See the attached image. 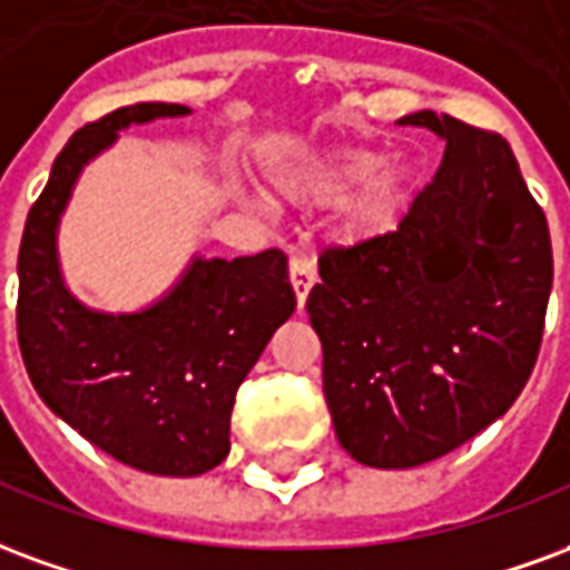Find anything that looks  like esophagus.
Here are the masks:
<instances>
[{"label": "esophagus", "mask_w": 570, "mask_h": 570, "mask_svg": "<svg viewBox=\"0 0 570 570\" xmlns=\"http://www.w3.org/2000/svg\"><path fill=\"white\" fill-rule=\"evenodd\" d=\"M288 276H291V288L297 294V306L306 303V294L315 285V264L313 257L306 255H294L288 264Z\"/></svg>", "instance_id": "34e87169"}]
</instances>
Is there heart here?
Segmentation results:
<instances>
[{
	"label": "heart",
	"instance_id": "1",
	"mask_svg": "<svg viewBox=\"0 0 570 570\" xmlns=\"http://www.w3.org/2000/svg\"><path fill=\"white\" fill-rule=\"evenodd\" d=\"M361 180L365 185L348 203L346 212L348 230L358 236L382 234L401 218L416 185V169L406 160L382 164V154L367 151V148H346V151L331 154L313 173L288 181L285 190L291 197L309 199V203H336Z\"/></svg>",
	"mask_w": 570,
	"mask_h": 570
}]
</instances>
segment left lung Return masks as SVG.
<instances>
[{"mask_svg":"<svg viewBox=\"0 0 570 570\" xmlns=\"http://www.w3.org/2000/svg\"><path fill=\"white\" fill-rule=\"evenodd\" d=\"M446 142L397 230L327 245L306 313L340 446L367 468L459 450L525 389L552 288L547 215L501 132L416 111Z\"/></svg>","mask_w":570,"mask_h":570,"instance_id":"1","label":"left lung"}]
</instances>
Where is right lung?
<instances>
[{
	"instance_id": "obj_1",
	"label": "right lung",
	"mask_w": 570,
	"mask_h": 570,
	"mask_svg": "<svg viewBox=\"0 0 570 570\" xmlns=\"http://www.w3.org/2000/svg\"><path fill=\"white\" fill-rule=\"evenodd\" d=\"M176 115L188 109L124 106L85 124L57 154L20 239L18 340L39 397L81 438L136 471L197 476L227 459L236 389L297 306L285 252L197 257L151 309L106 315L63 288L53 245L81 166L120 127Z\"/></svg>"
}]
</instances>
